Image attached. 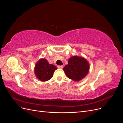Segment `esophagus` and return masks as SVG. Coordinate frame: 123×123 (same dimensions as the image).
<instances>
[{
    "mask_svg": "<svg viewBox=\"0 0 123 123\" xmlns=\"http://www.w3.org/2000/svg\"><path fill=\"white\" fill-rule=\"evenodd\" d=\"M63 66H57V68L58 69H62L63 68Z\"/></svg>",
    "mask_w": 123,
    "mask_h": 123,
    "instance_id": "34e87169",
    "label": "esophagus"
}]
</instances>
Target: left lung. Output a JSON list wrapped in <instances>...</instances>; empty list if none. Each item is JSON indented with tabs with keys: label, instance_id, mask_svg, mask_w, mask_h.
I'll return each mask as SVG.
<instances>
[{
	"label": "left lung",
	"instance_id": "1",
	"mask_svg": "<svg viewBox=\"0 0 123 123\" xmlns=\"http://www.w3.org/2000/svg\"><path fill=\"white\" fill-rule=\"evenodd\" d=\"M63 70L69 79L75 81H80L88 73L89 64L84 57L74 56L69 59L68 64Z\"/></svg>",
	"mask_w": 123,
	"mask_h": 123
}]
</instances>
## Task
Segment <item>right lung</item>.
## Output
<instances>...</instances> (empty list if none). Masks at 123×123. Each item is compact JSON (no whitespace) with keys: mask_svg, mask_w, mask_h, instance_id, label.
<instances>
[{"mask_svg":"<svg viewBox=\"0 0 123 123\" xmlns=\"http://www.w3.org/2000/svg\"><path fill=\"white\" fill-rule=\"evenodd\" d=\"M56 67L50 64L44 58H41L35 66L34 73L36 77L42 81H46L50 80L53 76Z\"/></svg>","mask_w":123,"mask_h":123,"instance_id":"right-lung-1","label":"right lung"}]
</instances>
